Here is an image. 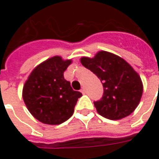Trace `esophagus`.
Returning a JSON list of instances; mask_svg holds the SVG:
<instances>
[{
  "label": "esophagus",
  "mask_w": 159,
  "mask_h": 159,
  "mask_svg": "<svg viewBox=\"0 0 159 159\" xmlns=\"http://www.w3.org/2000/svg\"><path fill=\"white\" fill-rule=\"evenodd\" d=\"M81 92H82V94H85V93H86V90H85L84 87H83V88H82V89L81 90Z\"/></svg>",
  "instance_id": "esophagus-1"
}]
</instances>
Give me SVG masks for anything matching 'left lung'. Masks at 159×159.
I'll return each mask as SVG.
<instances>
[{"label":"left lung","instance_id":"8db88e82","mask_svg":"<svg viewBox=\"0 0 159 159\" xmlns=\"http://www.w3.org/2000/svg\"><path fill=\"white\" fill-rule=\"evenodd\" d=\"M81 63L98 77L104 93L94 102L99 115L109 120H120L136 109L143 94L139 75L122 57L100 51L94 57H82Z\"/></svg>","mask_w":159,"mask_h":159}]
</instances>
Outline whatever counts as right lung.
I'll return each instance as SVG.
<instances>
[{
	"label": "right lung",
	"instance_id": "obj_1",
	"mask_svg": "<svg viewBox=\"0 0 159 159\" xmlns=\"http://www.w3.org/2000/svg\"><path fill=\"white\" fill-rule=\"evenodd\" d=\"M72 60L54 56L39 64L23 87L22 97L31 115L43 124L60 125L74 112L82 94L72 89L63 72Z\"/></svg>",
	"mask_w": 159,
	"mask_h": 159
}]
</instances>
